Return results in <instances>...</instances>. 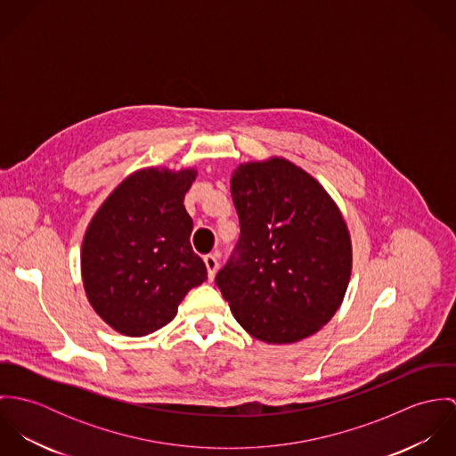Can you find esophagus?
I'll return each mask as SVG.
<instances>
[{"mask_svg": "<svg viewBox=\"0 0 456 456\" xmlns=\"http://www.w3.org/2000/svg\"><path fill=\"white\" fill-rule=\"evenodd\" d=\"M205 266H207V273H208V279L212 281L216 272H217V266H219V261H217V255H207L205 258Z\"/></svg>", "mask_w": 456, "mask_h": 456, "instance_id": "esophagus-1", "label": "esophagus"}]
</instances>
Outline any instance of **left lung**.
<instances>
[{
	"label": "left lung",
	"instance_id": "left-lung-1",
	"mask_svg": "<svg viewBox=\"0 0 456 456\" xmlns=\"http://www.w3.org/2000/svg\"><path fill=\"white\" fill-rule=\"evenodd\" d=\"M232 198L240 239L216 284L235 320L268 344L316 333L337 313L351 275V239L338 207L284 158L240 165Z\"/></svg>",
	"mask_w": 456,
	"mask_h": 456
}]
</instances>
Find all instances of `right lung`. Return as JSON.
Wrapping results in <instances>:
<instances>
[{"mask_svg":"<svg viewBox=\"0 0 456 456\" xmlns=\"http://www.w3.org/2000/svg\"><path fill=\"white\" fill-rule=\"evenodd\" d=\"M195 177L193 168L138 170L86 230L80 266L87 300L123 335L142 337L170 323L188 291L207 279L184 207Z\"/></svg>","mask_w":456,"mask_h":456,"instance_id":"add662e5","label":"right lung"}]
</instances>
